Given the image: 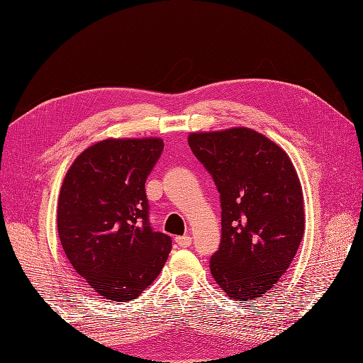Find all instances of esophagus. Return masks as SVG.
Listing matches in <instances>:
<instances>
[{"label": "esophagus", "instance_id": "34e87169", "mask_svg": "<svg viewBox=\"0 0 363 363\" xmlns=\"http://www.w3.org/2000/svg\"><path fill=\"white\" fill-rule=\"evenodd\" d=\"M175 242L181 247V249H186V247L191 245V237L189 235H182V237H177Z\"/></svg>", "mask_w": 363, "mask_h": 363}]
</instances>
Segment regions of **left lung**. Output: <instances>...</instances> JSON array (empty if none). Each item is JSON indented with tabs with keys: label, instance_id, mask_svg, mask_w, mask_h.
Wrapping results in <instances>:
<instances>
[{
	"label": "left lung",
	"instance_id": "1",
	"mask_svg": "<svg viewBox=\"0 0 363 363\" xmlns=\"http://www.w3.org/2000/svg\"><path fill=\"white\" fill-rule=\"evenodd\" d=\"M188 144L220 194L222 240L211 272L228 297H262L287 272L303 238L297 172L287 152L249 128L196 132Z\"/></svg>",
	"mask_w": 363,
	"mask_h": 363
}]
</instances>
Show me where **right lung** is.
I'll return each instance as SVG.
<instances>
[{
  "label": "right lung",
  "mask_w": 363,
  "mask_h": 363,
  "mask_svg": "<svg viewBox=\"0 0 363 363\" xmlns=\"http://www.w3.org/2000/svg\"><path fill=\"white\" fill-rule=\"evenodd\" d=\"M162 151L160 138L104 140L82 151L65 177L60 242L73 269L107 300L137 298L170 253V237L150 225L145 194Z\"/></svg>",
  "instance_id": "1"
}]
</instances>
